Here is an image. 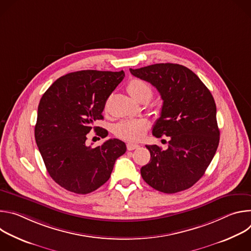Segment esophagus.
<instances>
[{"instance_id": "34e87169", "label": "esophagus", "mask_w": 251, "mask_h": 251, "mask_svg": "<svg viewBox=\"0 0 251 251\" xmlns=\"http://www.w3.org/2000/svg\"><path fill=\"white\" fill-rule=\"evenodd\" d=\"M139 145L138 144H134V143H128L127 144V150L128 151H133L135 149H138Z\"/></svg>"}]
</instances>
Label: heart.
<instances>
[{
    "label": "heart",
    "mask_w": 251,
    "mask_h": 251,
    "mask_svg": "<svg viewBox=\"0 0 251 251\" xmlns=\"http://www.w3.org/2000/svg\"><path fill=\"white\" fill-rule=\"evenodd\" d=\"M130 95L140 101L143 98L150 99L152 88L145 80L133 78L127 84ZM149 128V122L145 119H128L117 123L114 126V134L127 141H139L144 137Z\"/></svg>",
    "instance_id": "heart-1"
}]
</instances>
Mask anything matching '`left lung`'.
Masks as SVG:
<instances>
[{
	"label": "left lung",
	"instance_id": "obj_1",
	"mask_svg": "<svg viewBox=\"0 0 251 251\" xmlns=\"http://www.w3.org/2000/svg\"><path fill=\"white\" fill-rule=\"evenodd\" d=\"M130 73L161 94L162 111L153 135L170 138L167 150L146 145L151 160L141 168L143 180L165 194L185 191L203 176L219 146L214 99L198 75L181 64L156 63Z\"/></svg>",
	"mask_w": 251,
	"mask_h": 251
}]
</instances>
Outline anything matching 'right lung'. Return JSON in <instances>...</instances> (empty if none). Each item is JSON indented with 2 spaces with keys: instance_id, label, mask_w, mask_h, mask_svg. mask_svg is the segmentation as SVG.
<instances>
[{
  "instance_id": "add662e5",
  "label": "right lung",
  "mask_w": 251,
  "mask_h": 251,
  "mask_svg": "<svg viewBox=\"0 0 251 251\" xmlns=\"http://www.w3.org/2000/svg\"><path fill=\"white\" fill-rule=\"evenodd\" d=\"M124 71L80 70L56 79L44 93L38 108L34 138L52 180L63 189L89 194L109 180L125 143L109 139L86 146V134L103 119L107 98L123 80ZM102 137L105 129L94 127Z\"/></svg>"
}]
</instances>
